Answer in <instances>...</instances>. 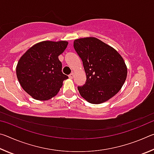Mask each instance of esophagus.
I'll list each match as a JSON object with an SVG mask.
<instances>
[{"mask_svg":"<svg viewBox=\"0 0 154 154\" xmlns=\"http://www.w3.org/2000/svg\"><path fill=\"white\" fill-rule=\"evenodd\" d=\"M69 77L70 79H72V78L74 77V73H73V72H71V73L69 75Z\"/></svg>","mask_w":154,"mask_h":154,"instance_id":"1","label":"esophagus"}]
</instances>
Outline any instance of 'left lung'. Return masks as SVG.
<instances>
[{
	"mask_svg": "<svg viewBox=\"0 0 154 154\" xmlns=\"http://www.w3.org/2000/svg\"><path fill=\"white\" fill-rule=\"evenodd\" d=\"M74 49L82 59L86 82L77 89L92 104L106 102L118 93L127 77L124 59L116 49L95 37L75 40Z\"/></svg>",
	"mask_w": 154,
	"mask_h": 154,
	"instance_id": "left-lung-1",
	"label": "left lung"
}]
</instances>
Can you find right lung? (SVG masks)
Instances as JSON below:
<instances>
[{"instance_id":"1","label":"right lung","mask_w":154,"mask_h":154,"mask_svg":"<svg viewBox=\"0 0 154 154\" xmlns=\"http://www.w3.org/2000/svg\"><path fill=\"white\" fill-rule=\"evenodd\" d=\"M66 41H45L28 49L17 62L16 75L21 86L33 98L48 100L55 96L68 76L62 73L58 56L68 45Z\"/></svg>"}]
</instances>
